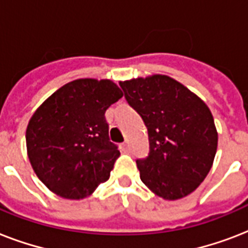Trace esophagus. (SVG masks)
Wrapping results in <instances>:
<instances>
[{"label": "esophagus", "instance_id": "obj_1", "mask_svg": "<svg viewBox=\"0 0 248 248\" xmlns=\"http://www.w3.org/2000/svg\"><path fill=\"white\" fill-rule=\"evenodd\" d=\"M121 149H122V151H127V149H128V143H127V141H124V143L121 144Z\"/></svg>", "mask_w": 248, "mask_h": 248}]
</instances>
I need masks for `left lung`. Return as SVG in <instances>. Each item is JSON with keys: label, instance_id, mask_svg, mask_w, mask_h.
I'll return each mask as SVG.
<instances>
[{"label": "left lung", "instance_id": "1", "mask_svg": "<svg viewBox=\"0 0 248 248\" xmlns=\"http://www.w3.org/2000/svg\"><path fill=\"white\" fill-rule=\"evenodd\" d=\"M120 86L148 128L149 153L136 159L141 181L165 200L190 194L207 176L217 148L208 107L169 76L130 79Z\"/></svg>", "mask_w": 248, "mask_h": 248}]
</instances>
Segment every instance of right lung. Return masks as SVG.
Masks as SVG:
<instances>
[{
  "label": "right lung",
  "instance_id": "obj_1",
  "mask_svg": "<svg viewBox=\"0 0 248 248\" xmlns=\"http://www.w3.org/2000/svg\"><path fill=\"white\" fill-rule=\"evenodd\" d=\"M124 96L109 79L64 85L29 120L25 140L34 172L50 190L81 200L109 179L120 151L109 140L105 110Z\"/></svg>",
  "mask_w": 248,
  "mask_h": 248
}]
</instances>
